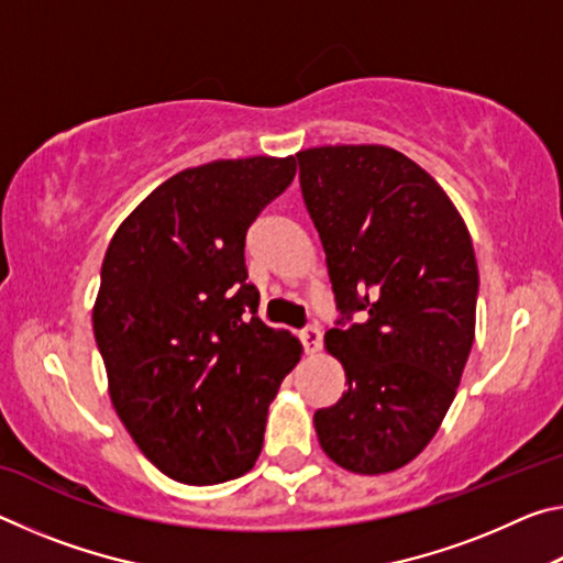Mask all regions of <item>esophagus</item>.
Returning <instances> with one entry per match:
<instances>
[{
    "label": "esophagus",
    "instance_id": "1",
    "mask_svg": "<svg viewBox=\"0 0 563 563\" xmlns=\"http://www.w3.org/2000/svg\"><path fill=\"white\" fill-rule=\"evenodd\" d=\"M300 340H302V347L308 355H316V352L322 347V332L318 325H308L300 332Z\"/></svg>",
    "mask_w": 563,
    "mask_h": 563
}]
</instances>
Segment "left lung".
I'll return each instance as SVG.
<instances>
[{
  "label": "left lung",
  "instance_id": "8db88e82",
  "mask_svg": "<svg viewBox=\"0 0 563 563\" xmlns=\"http://www.w3.org/2000/svg\"><path fill=\"white\" fill-rule=\"evenodd\" d=\"M295 156L342 312L325 347L347 389L316 412L318 440L342 470L395 472L440 430L470 357L479 292L472 238L442 186L395 148ZM352 311L363 320L342 329Z\"/></svg>",
  "mask_w": 563,
  "mask_h": 563
}]
</instances>
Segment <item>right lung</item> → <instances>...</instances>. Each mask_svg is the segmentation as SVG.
Masks as SVG:
<instances>
[{
  "label": "right lung",
  "instance_id": "obj_1",
  "mask_svg": "<svg viewBox=\"0 0 563 563\" xmlns=\"http://www.w3.org/2000/svg\"><path fill=\"white\" fill-rule=\"evenodd\" d=\"M295 178V156L211 161L164 180L103 255L93 335L113 409L170 479L253 470L265 417L302 345L258 318L245 233Z\"/></svg>",
  "mask_w": 563,
  "mask_h": 563
}]
</instances>
